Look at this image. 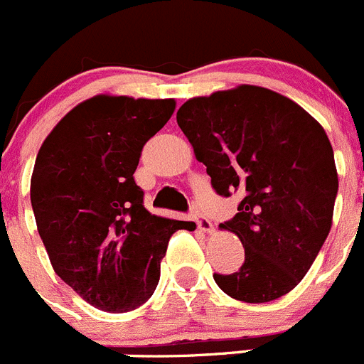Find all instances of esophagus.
Here are the masks:
<instances>
[{
	"instance_id": "esophagus-1",
	"label": "esophagus",
	"mask_w": 364,
	"mask_h": 364,
	"mask_svg": "<svg viewBox=\"0 0 364 364\" xmlns=\"http://www.w3.org/2000/svg\"><path fill=\"white\" fill-rule=\"evenodd\" d=\"M193 220H195L196 228H198L200 231H204V232H213V231H215V225H213L211 220H209L208 216L202 215V213H200V211L193 213Z\"/></svg>"
}]
</instances>
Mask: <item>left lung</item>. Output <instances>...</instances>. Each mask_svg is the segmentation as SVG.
Segmentation results:
<instances>
[{
	"instance_id": "left-lung-1",
	"label": "left lung",
	"mask_w": 364,
	"mask_h": 364,
	"mask_svg": "<svg viewBox=\"0 0 364 364\" xmlns=\"http://www.w3.org/2000/svg\"><path fill=\"white\" fill-rule=\"evenodd\" d=\"M176 122L216 193L243 196L220 228L238 236L245 262L213 276L216 285L245 303L291 292L332 228L338 169L323 126L282 93L252 85L189 99Z\"/></svg>"
}]
</instances>
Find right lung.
Returning <instances> with one entry per match:
<instances>
[{
    "label": "right lung",
    "mask_w": 364,
    "mask_h": 364,
    "mask_svg": "<svg viewBox=\"0 0 364 364\" xmlns=\"http://www.w3.org/2000/svg\"><path fill=\"white\" fill-rule=\"evenodd\" d=\"M175 106L101 93L70 109L39 148L30 178L39 236L55 274L99 311L151 298L171 235L195 229L151 215L133 180L142 146Z\"/></svg>",
    "instance_id": "obj_1"
}]
</instances>
